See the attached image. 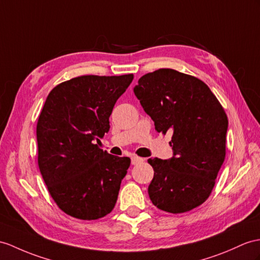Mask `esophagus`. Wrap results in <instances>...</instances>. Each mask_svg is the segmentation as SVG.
<instances>
[{
	"instance_id": "obj_1",
	"label": "esophagus",
	"mask_w": 260,
	"mask_h": 260,
	"mask_svg": "<svg viewBox=\"0 0 260 260\" xmlns=\"http://www.w3.org/2000/svg\"><path fill=\"white\" fill-rule=\"evenodd\" d=\"M143 162V159L140 156H137V155H134L131 157V163L132 166H137V164H140Z\"/></svg>"
}]
</instances>
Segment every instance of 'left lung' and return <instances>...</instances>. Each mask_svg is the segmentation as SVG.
<instances>
[{
    "label": "left lung",
    "mask_w": 260,
    "mask_h": 260,
    "mask_svg": "<svg viewBox=\"0 0 260 260\" xmlns=\"http://www.w3.org/2000/svg\"><path fill=\"white\" fill-rule=\"evenodd\" d=\"M134 91L155 130L172 134L173 156L148 160L154 170L148 188L152 203L173 214L203 204L225 160L224 108L205 82L170 68L145 74Z\"/></svg>",
    "instance_id": "left-lung-1"
}]
</instances>
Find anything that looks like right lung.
Listing matches in <instances>:
<instances>
[{
    "label": "right lung",
    "instance_id": "1",
    "mask_svg": "<svg viewBox=\"0 0 260 260\" xmlns=\"http://www.w3.org/2000/svg\"><path fill=\"white\" fill-rule=\"evenodd\" d=\"M134 75L76 77L48 93L36 126L39 168L55 203L78 219L92 220L116 205L130 167L98 144L109 131L113 106Z\"/></svg>",
    "mask_w": 260,
    "mask_h": 260
}]
</instances>
